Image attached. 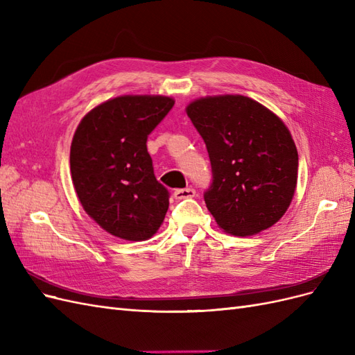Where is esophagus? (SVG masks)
Returning a JSON list of instances; mask_svg holds the SVG:
<instances>
[{"instance_id": "34e87169", "label": "esophagus", "mask_w": 355, "mask_h": 355, "mask_svg": "<svg viewBox=\"0 0 355 355\" xmlns=\"http://www.w3.org/2000/svg\"><path fill=\"white\" fill-rule=\"evenodd\" d=\"M173 196H175V198H176V200H185V198H192V197H196V189H192V188L176 189Z\"/></svg>"}]
</instances>
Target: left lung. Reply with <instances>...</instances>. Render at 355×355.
<instances>
[{
    "mask_svg": "<svg viewBox=\"0 0 355 355\" xmlns=\"http://www.w3.org/2000/svg\"><path fill=\"white\" fill-rule=\"evenodd\" d=\"M187 114L209 153L213 179L204 201L214 220L240 237L272 227L297 182V151L286 124L241 94L197 99Z\"/></svg>",
    "mask_w": 355,
    "mask_h": 355,
    "instance_id": "8db88e82",
    "label": "left lung"
}]
</instances>
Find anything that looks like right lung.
<instances>
[{
	"instance_id": "add662e5",
	"label": "right lung",
	"mask_w": 355,
	"mask_h": 355,
	"mask_svg": "<svg viewBox=\"0 0 355 355\" xmlns=\"http://www.w3.org/2000/svg\"><path fill=\"white\" fill-rule=\"evenodd\" d=\"M173 105L167 96H120L93 108L75 130V192L85 213L118 239L148 240L164 220L168 191L154 175L146 141Z\"/></svg>"
}]
</instances>
